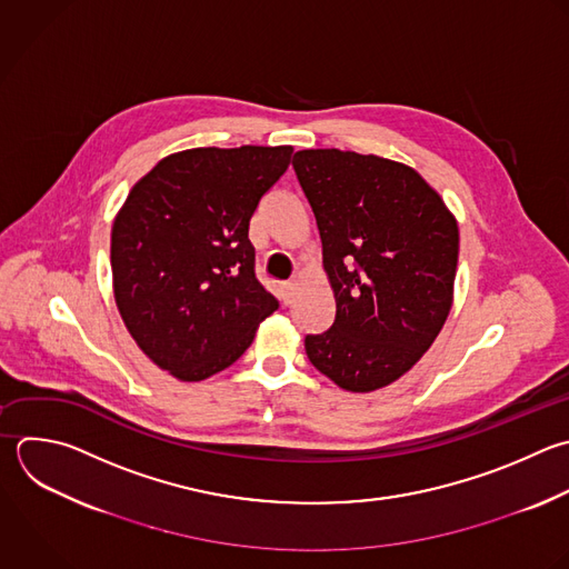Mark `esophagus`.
I'll return each instance as SVG.
<instances>
[{
  "instance_id": "1",
  "label": "esophagus",
  "mask_w": 569,
  "mask_h": 569,
  "mask_svg": "<svg viewBox=\"0 0 569 569\" xmlns=\"http://www.w3.org/2000/svg\"><path fill=\"white\" fill-rule=\"evenodd\" d=\"M293 291H296V280H291V282H284V284H282V296H280V298H282V302H284V305H289V302H291Z\"/></svg>"
}]
</instances>
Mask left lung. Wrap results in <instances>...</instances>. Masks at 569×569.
Here are the masks:
<instances>
[{
    "label": "left lung",
    "instance_id": "obj_1",
    "mask_svg": "<svg viewBox=\"0 0 569 569\" xmlns=\"http://www.w3.org/2000/svg\"><path fill=\"white\" fill-rule=\"evenodd\" d=\"M322 240L336 320L307 336L311 365L365 393L398 380L440 333L453 300L458 224L411 167L340 149L293 156Z\"/></svg>",
    "mask_w": 569,
    "mask_h": 569
}]
</instances>
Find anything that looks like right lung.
<instances>
[{
  "label": "right lung",
  "instance_id": "1",
  "mask_svg": "<svg viewBox=\"0 0 569 569\" xmlns=\"http://www.w3.org/2000/svg\"><path fill=\"white\" fill-rule=\"evenodd\" d=\"M293 147L189 149L160 160L111 231L113 293L138 347L184 382L233 365L278 300L256 278L249 220Z\"/></svg>",
  "mask_w": 569,
  "mask_h": 569
}]
</instances>
